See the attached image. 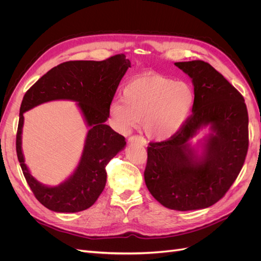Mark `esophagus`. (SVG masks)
Segmentation results:
<instances>
[{
    "mask_svg": "<svg viewBox=\"0 0 261 261\" xmlns=\"http://www.w3.org/2000/svg\"><path fill=\"white\" fill-rule=\"evenodd\" d=\"M128 143L130 144H134V143H138L140 144L141 146H146L147 141L144 137H140V136H132L128 138Z\"/></svg>",
    "mask_w": 261,
    "mask_h": 261,
    "instance_id": "esophagus-1",
    "label": "esophagus"
}]
</instances>
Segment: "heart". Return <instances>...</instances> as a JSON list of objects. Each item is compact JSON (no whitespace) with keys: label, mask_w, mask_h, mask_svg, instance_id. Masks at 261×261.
Returning <instances> with one entry per match:
<instances>
[{"label":"heart","mask_w":261,"mask_h":261,"mask_svg":"<svg viewBox=\"0 0 261 261\" xmlns=\"http://www.w3.org/2000/svg\"><path fill=\"white\" fill-rule=\"evenodd\" d=\"M196 94L193 86L163 76H140L124 87L123 100L110 105L114 127L127 133L141 118L146 135L155 140L173 137L191 117Z\"/></svg>","instance_id":"b5f03b06"}]
</instances>
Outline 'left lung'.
<instances>
[{"mask_svg": "<svg viewBox=\"0 0 261 261\" xmlns=\"http://www.w3.org/2000/svg\"><path fill=\"white\" fill-rule=\"evenodd\" d=\"M196 94L193 114L176 135L150 143L145 181L154 199L172 210L208 208L238 177L248 149V113L242 94L208 63L177 62ZM211 133L192 146L202 128Z\"/></svg>", "mask_w": 261, "mask_h": 261, "instance_id": "1", "label": "left lung"}]
</instances>
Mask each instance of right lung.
Instances as JSON below:
<instances>
[{
    "mask_svg": "<svg viewBox=\"0 0 261 261\" xmlns=\"http://www.w3.org/2000/svg\"><path fill=\"white\" fill-rule=\"evenodd\" d=\"M130 61L117 54L105 61H69L53 67L23 96L16 136L20 168L36 198L55 212H80L96 202L107 183L106 167L126 146L125 138L106 124L110 105ZM55 99L77 101L87 133L81 160L74 172L58 187L44 186L32 176L21 148L23 113Z\"/></svg>",
    "mask_w": 261,
    "mask_h": 261,
    "instance_id": "right-lung-1",
    "label": "right lung"
}]
</instances>
